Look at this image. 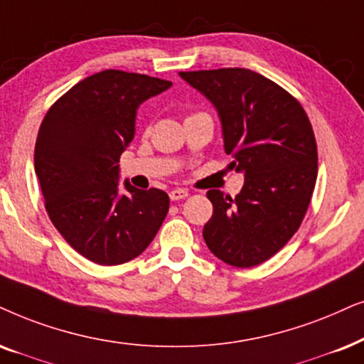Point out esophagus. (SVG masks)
<instances>
[{
  "mask_svg": "<svg viewBox=\"0 0 364 364\" xmlns=\"http://www.w3.org/2000/svg\"><path fill=\"white\" fill-rule=\"evenodd\" d=\"M168 196H171V200H182V199H186V197L188 196V192L186 191V188H173V191H171V193H168Z\"/></svg>",
  "mask_w": 364,
  "mask_h": 364,
  "instance_id": "esophagus-1",
  "label": "esophagus"
}]
</instances>
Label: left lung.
I'll return each mask as SVG.
<instances>
[{"label": "left lung", "instance_id": "1", "mask_svg": "<svg viewBox=\"0 0 364 364\" xmlns=\"http://www.w3.org/2000/svg\"><path fill=\"white\" fill-rule=\"evenodd\" d=\"M178 75L214 105L230 167L244 173L234 199L207 192L214 205L202 230L207 247L229 266H257L284 247L309 207L318 177L313 127L294 97L251 70Z\"/></svg>", "mask_w": 364, "mask_h": 364}]
</instances>
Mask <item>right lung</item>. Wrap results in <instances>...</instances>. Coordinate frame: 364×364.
<instances>
[{
    "mask_svg": "<svg viewBox=\"0 0 364 364\" xmlns=\"http://www.w3.org/2000/svg\"><path fill=\"white\" fill-rule=\"evenodd\" d=\"M167 80L103 70L58 98L41 122L35 172L56 230L83 257L117 266L140 256L168 212L160 188L120 192V155L135 135L139 107Z\"/></svg>",
    "mask_w": 364,
    "mask_h": 364,
    "instance_id": "right-lung-1",
    "label": "right lung"
}]
</instances>
